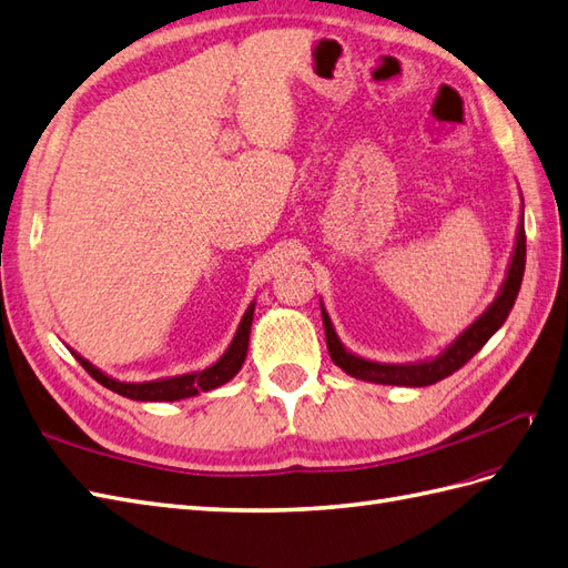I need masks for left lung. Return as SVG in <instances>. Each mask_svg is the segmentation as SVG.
Masks as SVG:
<instances>
[{
	"instance_id": "8db88e82",
	"label": "left lung",
	"mask_w": 568,
	"mask_h": 568,
	"mask_svg": "<svg viewBox=\"0 0 568 568\" xmlns=\"http://www.w3.org/2000/svg\"><path fill=\"white\" fill-rule=\"evenodd\" d=\"M523 271H526V227H523V199H520V221L516 227L514 252H511V258H508L506 275L499 285L497 297H494L489 307L479 314L468 328L458 333V336L450 341L442 353H436L434 357H427V359L405 362V365H390V362H374L367 357H359L353 351H347V347L341 343L338 333L333 328L331 316L322 302L328 355L345 374H351L362 382L386 384V386H410V388L432 386L436 382L446 379V376H450L454 372H458L465 362L483 351V345L504 326L506 316L514 310V302L518 297Z\"/></svg>"
}]
</instances>
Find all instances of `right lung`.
Returning a JSON list of instances; mask_svg holds the SVG:
<instances>
[{"label": "right lung", "mask_w": 568, "mask_h": 568, "mask_svg": "<svg viewBox=\"0 0 568 568\" xmlns=\"http://www.w3.org/2000/svg\"><path fill=\"white\" fill-rule=\"evenodd\" d=\"M254 307L256 302H252L246 307L242 322L232 336L227 351L217 357L211 367L199 369V372H186V374H178V376H163V379H153V382H120L114 376L105 374L103 369H98L95 365H91L89 359L81 357L77 351H71L81 367L89 372L98 384H103L105 388L114 390L124 398L132 400H141V403H172V400H182V398H194L199 394H206V390H213L217 386L227 384L232 376H235L244 359H246V347H250V331H252V322H254Z\"/></svg>", "instance_id": "1"}]
</instances>
